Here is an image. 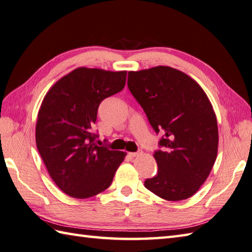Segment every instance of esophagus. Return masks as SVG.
Instances as JSON below:
<instances>
[{"mask_svg": "<svg viewBox=\"0 0 252 252\" xmlns=\"http://www.w3.org/2000/svg\"><path fill=\"white\" fill-rule=\"evenodd\" d=\"M141 153L140 152H130L129 153V156L131 157V158H135V157H138V156H140Z\"/></svg>", "mask_w": 252, "mask_h": 252, "instance_id": "esophagus-1", "label": "esophagus"}]
</instances>
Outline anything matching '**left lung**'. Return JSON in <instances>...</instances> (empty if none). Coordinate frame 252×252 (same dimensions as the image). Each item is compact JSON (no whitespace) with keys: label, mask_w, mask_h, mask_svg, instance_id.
<instances>
[{"label":"left lung","mask_w":252,"mask_h":252,"mask_svg":"<svg viewBox=\"0 0 252 252\" xmlns=\"http://www.w3.org/2000/svg\"><path fill=\"white\" fill-rule=\"evenodd\" d=\"M128 88L157 133L158 174L145 187L168 201L190 198L208 178L218 156L217 116L208 95L183 71L157 66L128 73Z\"/></svg>","instance_id":"1"}]
</instances>
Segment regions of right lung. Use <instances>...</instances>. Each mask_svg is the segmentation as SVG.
I'll use <instances>...</instances> for the list:
<instances>
[{
    "instance_id": "1",
    "label": "right lung",
    "mask_w": 252,
    "mask_h": 252,
    "mask_svg": "<svg viewBox=\"0 0 252 252\" xmlns=\"http://www.w3.org/2000/svg\"><path fill=\"white\" fill-rule=\"evenodd\" d=\"M127 71L78 67L62 77L43 97L35 143L51 178L62 191L86 199L104 191L126 153L99 147L92 132L97 107L124 89Z\"/></svg>"
}]
</instances>
